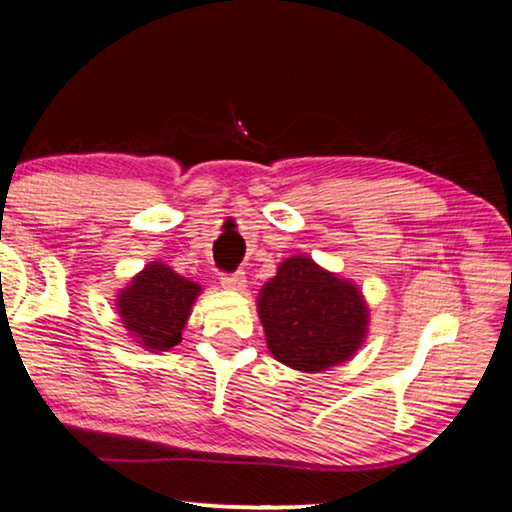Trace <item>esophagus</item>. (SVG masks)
<instances>
[{
  "mask_svg": "<svg viewBox=\"0 0 512 512\" xmlns=\"http://www.w3.org/2000/svg\"><path fill=\"white\" fill-rule=\"evenodd\" d=\"M221 285L225 289H243V287H246V273H243V271L225 273L221 278Z\"/></svg>",
  "mask_w": 512,
  "mask_h": 512,
  "instance_id": "obj_1",
  "label": "esophagus"
}]
</instances>
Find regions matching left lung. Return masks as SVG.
Instances as JSON below:
<instances>
[{
	"instance_id": "left-lung-1",
	"label": "left lung",
	"mask_w": 512,
	"mask_h": 512,
	"mask_svg": "<svg viewBox=\"0 0 512 512\" xmlns=\"http://www.w3.org/2000/svg\"><path fill=\"white\" fill-rule=\"evenodd\" d=\"M257 307L273 358L298 371L348 360L367 330L360 291L300 255L280 264Z\"/></svg>"
}]
</instances>
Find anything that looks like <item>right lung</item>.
<instances>
[{"mask_svg":"<svg viewBox=\"0 0 512 512\" xmlns=\"http://www.w3.org/2000/svg\"><path fill=\"white\" fill-rule=\"evenodd\" d=\"M198 294L196 282L182 278L166 264H150L120 294L118 312L139 344L152 351H168L182 339V328Z\"/></svg>","mask_w":512,"mask_h":512,"instance_id":"add662e5","label":"right lung"}]
</instances>
